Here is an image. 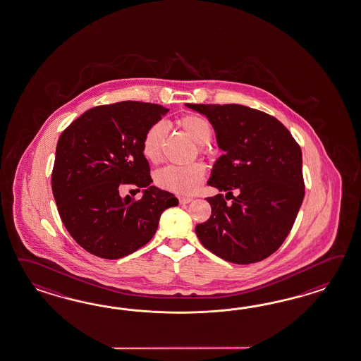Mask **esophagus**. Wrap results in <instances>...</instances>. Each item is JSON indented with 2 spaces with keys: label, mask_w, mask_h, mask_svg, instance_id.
Wrapping results in <instances>:
<instances>
[{
  "label": "esophagus",
  "mask_w": 361,
  "mask_h": 361,
  "mask_svg": "<svg viewBox=\"0 0 361 361\" xmlns=\"http://www.w3.org/2000/svg\"><path fill=\"white\" fill-rule=\"evenodd\" d=\"M178 201H180L181 204H185V203L192 202V198L190 197H180Z\"/></svg>",
  "instance_id": "obj_1"
}]
</instances>
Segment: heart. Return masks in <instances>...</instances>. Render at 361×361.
<instances>
[{
    "mask_svg": "<svg viewBox=\"0 0 361 361\" xmlns=\"http://www.w3.org/2000/svg\"><path fill=\"white\" fill-rule=\"evenodd\" d=\"M180 126L195 143L201 146V152L206 154V145L212 138V128L210 123L201 116H185L180 120ZM167 123L157 121L149 125L142 140V152L149 161H158L161 155L163 142L167 135ZM206 168L202 163H193L188 166H167L159 169L155 175V183L161 189L178 194L190 195L194 194L202 184Z\"/></svg>",
    "mask_w": 361,
    "mask_h": 361,
    "instance_id": "1",
    "label": "heart"
}]
</instances>
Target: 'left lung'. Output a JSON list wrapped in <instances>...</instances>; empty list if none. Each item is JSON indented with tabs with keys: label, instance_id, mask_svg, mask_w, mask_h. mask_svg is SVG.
I'll return each mask as SVG.
<instances>
[{
	"label": "left lung",
	"instance_id": "obj_1",
	"mask_svg": "<svg viewBox=\"0 0 361 361\" xmlns=\"http://www.w3.org/2000/svg\"><path fill=\"white\" fill-rule=\"evenodd\" d=\"M185 106L209 118L223 151L207 184L233 198L227 204L221 194L209 197L212 216L197 224L195 233L228 262L262 261L288 236L304 200L301 149L279 120L261 111L240 104Z\"/></svg>",
	"mask_w": 361,
	"mask_h": 361
}]
</instances>
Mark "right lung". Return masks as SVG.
<instances>
[{"instance_id": "add662e5", "label": "right lung", "mask_w": 361, "mask_h": 361, "mask_svg": "<svg viewBox=\"0 0 361 361\" xmlns=\"http://www.w3.org/2000/svg\"><path fill=\"white\" fill-rule=\"evenodd\" d=\"M167 112L142 102L95 106L60 135L53 197L63 226L88 253L106 259L130 255L155 235L163 212L178 204L173 194L151 185L142 152L147 128ZM123 183L142 187V200L123 199Z\"/></svg>"}]
</instances>
